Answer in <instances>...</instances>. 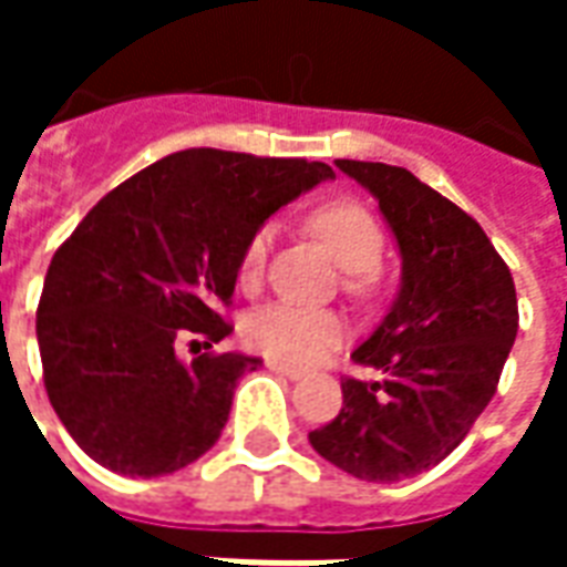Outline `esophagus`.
Wrapping results in <instances>:
<instances>
[{"label":"esophagus","instance_id":"esophagus-1","mask_svg":"<svg viewBox=\"0 0 567 567\" xmlns=\"http://www.w3.org/2000/svg\"><path fill=\"white\" fill-rule=\"evenodd\" d=\"M267 368H270L272 373H279V377H288V380H300V377H303V370L291 368V364H282V361H267Z\"/></svg>","mask_w":567,"mask_h":567}]
</instances>
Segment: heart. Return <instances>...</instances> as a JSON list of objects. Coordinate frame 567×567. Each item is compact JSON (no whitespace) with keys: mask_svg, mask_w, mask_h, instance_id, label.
<instances>
[{"mask_svg":"<svg viewBox=\"0 0 567 567\" xmlns=\"http://www.w3.org/2000/svg\"><path fill=\"white\" fill-rule=\"evenodd\" d=\"M309 227L324 239L333 258L340 260L346 270H352L346 288L352 295H368L373 272L385 251V236L370 209H364L358 199H333L309 215ZM272 239H276V230L270 224H264L246 243L239 270H236L243 288H255L264 279ZM343 337L346 321L333 309L300 307L288 300L267 303L243 319V340L248 349L282 364H309L333 349Z\"/></svg>","mask_w":567,"mask_h":567,"instance_id":"1","label":"heart"}]
</instances>
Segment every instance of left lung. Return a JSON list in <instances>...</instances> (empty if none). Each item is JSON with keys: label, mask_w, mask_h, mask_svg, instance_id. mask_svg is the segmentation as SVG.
<instances>
[{"label": "left lung", "mask_w": 567, "mask_h": 567, "mask_svg": "<svg viewBox=\"0 0 567 567\" xmlns=\"http://www.w3.org/2000/svg\"><path fill=\"white\" fill-rule=\"evenodd\" d=\"M380 199L401 248V291L352 361L343 410L309 431L321 458L368 483L440 464L488 406L519 331L516 288L483 227L404 166L337 161Z\"/></svg>", "instance_id": "left-lung-1"}]
</instances>
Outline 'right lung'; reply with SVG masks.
Returning <instances> with one entry per match:
<instances>
[{
	"label": "right lung",
	"mask_w": 567,
	"mask_h": 567,
	"mask_svg": "<svg viewBox=\"0 0 567 567\" xmlns=\"http://www.w3.org/2000/svg\"><path fill=\"white\" fill-rule=\"evenodd\" d=\"M333 178L328 163L187 148L109 190L44 276L35 312L44 389L93 462L163 476L215 446L239 352L178 358V343H221L243 248L297 194ZM197 343V340H190Z\"/></svg>",
	"instance_id": "right-lung-1"
}]
</instances>
